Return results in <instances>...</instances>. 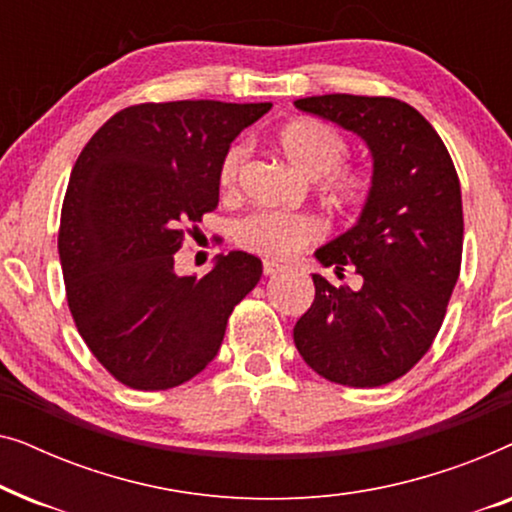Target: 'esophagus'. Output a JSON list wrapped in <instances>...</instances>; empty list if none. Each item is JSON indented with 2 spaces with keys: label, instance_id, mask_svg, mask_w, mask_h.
Masks as SVG:
<instances>
[{
  "label": "esophagus",
  "instance_id": "1",
  "mask_svg": "<svg viewBox=\"0 0 512 512\" xmlns=\"http://www.w3.org/2000/svg\"><path fill=\"white\" fill-rule=\"evenodd\" d=\"M279 272H284V265L272 263V261H265L263 263V275L265 277H275V275H279Z\"/></svg>",
  "mask_w": 512,
  "mask_h": 512
}]
</instances>
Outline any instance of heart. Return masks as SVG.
Here are the masks:
<instances>
[{"label": "heart", "instance_id": "b5f03b06", "mask_svg": "<svg viewBox=\"0 0 512 512\" xmlns=\"http://www.w3.org/2000/svg\"><path fill=\"white\" fill-rule=\"evenodd\" d=\"M277 149L307 179H317L319 188L335 207H356L366 200L370 177L363 170L345 165L349 142L331 123L317 118H298L286 123L275 137ZM247 146L235 144L221 160L219 179L223 188H233L247 163ZM321 235L312 216L289 212H256L235 226V237L244 249L265 258H289Z\"/></svg>", "mask_w": 512, "mask_h": 512}]
</instances>
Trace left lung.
Returning a JSON list of instances; mask_svg holds the SVG:
<instances>
[{
    "instance_id": "8db88e82",
    "label": "left lung",
    "mask_w": 512,
    "mask_h": 512,
    "mask_svg": "<svg viewBox=\"0 0 512 512\" xmlns=\"http://www.w3.org/2000/svg\"><path fill=\"white\" fill-rule=\"evenodd\" d=\"M296 107L356 132L373 153V181L359 221L314 251L338 275L352 265L361 289L312 275L314 303L293 342L326 380L382 387L408 373L443 326L464 247L457 170L433 125L394 97L335 93Z\"/></svg>"
}]
</instances>
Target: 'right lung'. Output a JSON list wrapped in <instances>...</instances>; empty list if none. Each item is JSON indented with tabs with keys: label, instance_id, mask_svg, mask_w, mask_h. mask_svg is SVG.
<instances>
[{
	"label": "right lung",
	"instance_id": "1",
	"mask_svg": "<svg viewBox=\"0 0 512 512\" xmlns=\"http://www.w3.org/2000/svg\"><path fill=\"white\" fill-rule=\"evenodd\" d=\"M272 104L146 102L90 137L62 202L58 251L81 338L125 387H179L219 352L233 307L263 275L247 251L179 277L191 223L219 205L230 142Z\"/></svg>",
	"mask_w": 512,
	"mask_h": 512
}]
</instances>
